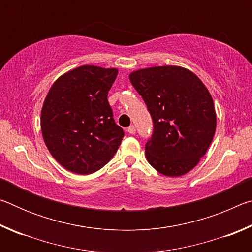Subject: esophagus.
<instances>
[{"label": "esophagus", "instance_id": "esophagus-1", "mask_svg": "<svg viewBox=\"0 0 252 252\" xmlns=\"http://www.w3.org/2000/svg\"><path fill=\"white\" fill-rule=\"evenodd\" d=\"M127 132H129L130 134H134L135 133V126H130L129 127H127Z\"/></svg>", "mask_w": 252, "mask_h": 252}]
</instances>
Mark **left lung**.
Listing matches in <instances>:
<instances>
[{
  "instance_id": "8db88e82",
  "label": "left lung",
  "mask_w": 252,
  "mask_h": 252,
  "mask_svg": "<svg viewBox=\"0 0 252 252\" xmlns=\"http://www.w3.org/2000/svg\"><path fill=\"white\" fill-rule=\"evenodd\" d=\"M130 81L153 121V133L146 143L148 162L168 177L189 172L216 132V111L208 89L192 72L173 65L134 71Z\"/></svg>"
}]
</instances>
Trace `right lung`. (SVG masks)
<instances>
[{
	"label": "right lung",
	"mask_w": 252,
	"mask_h": 252,
	"mask_svg": "<svg viewBox=\"0 0 252 252\" xmlns=\"http://www.w3.org/2000/svg\"><path fill=\"white\" fill-rule=\"evenodd\" d=\"M117 69L82 65L55 81L41 112L45 146L62 167L78 174L103 168L125 131L113 119L108 93Z\"/></svg>",
	"instance_id": "obj_1"
}]
</instances>
